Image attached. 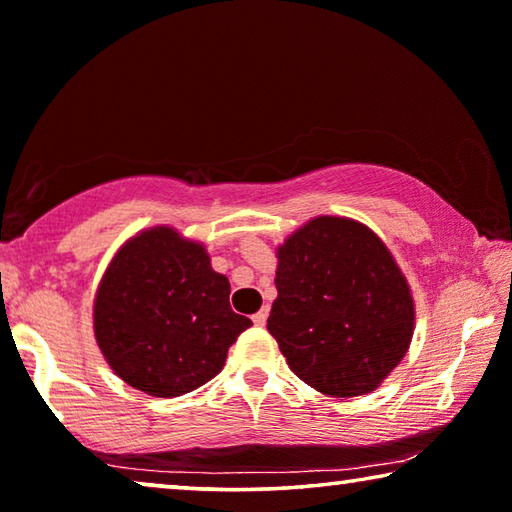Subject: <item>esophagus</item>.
Wrapping results in <instances>:
<instances>
[{"label": "esophagus", "mask_w": 512, "mask_h": 512, "mask_svg": "<svg viewBox=\"0 0 512 512\" xmlns=\"http://www.w3.org/2000/svg\"><path fill=\"white\" fill-rule=\"evenodd\" d=\"M251 320H254L256 326H265V322H267V308H261V311H258L254 317H251Z\"/></svg>", "instance_id": "1"}]
</instances>
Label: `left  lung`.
Returning <instances> with one entry per match:
<instances>
[{"label":"left lung","instance_id":"1","mask_svg":"<svg viewBox=\"0 0 512 512\" xmlns=\"http://www.w3.org/2000/svg\"><path fill=\"white\" fill-rule=\"evenodd\" d=\"M267 331L290 370L329 397L379 388L406 356L415 304L390 249L365 224L320 215L276 249Z\"/></svg>","mask_w":512,"mask_h":512}]
</instances>
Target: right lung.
<instances>
[{"mask_svg": "<svg viewBox=\"0 0 512 512\" xmlns=\"http://www.w3.org/2000/svg\"><path fill=\"white\" fill-rule=\"evenodd\" d=\"M229 279L201 242L172 226L129 238L99 281L92 324L106 363L152 397H181L220 374L251 320L231 311Z\"/></svg>", "mask_w": 512, "mask_h": 512, "instance_id": "add662e5", "label": "right lung"}]
</instances>
